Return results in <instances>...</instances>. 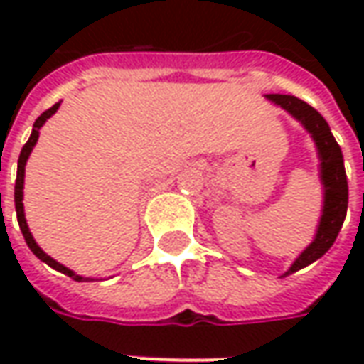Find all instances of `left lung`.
Returning <instances> with one entry per match:
<instances>
[{"instance_id":"8db88e82","label":"left lung","mask_w":364,"mask_h":364,"mask_svg":"<svg viewBox=\"0 0 364 364\" xmlns=\"http://www.w3.org/2000/svg\"><path fill=\"white\" fill-rule=\"evenodd\" d=\"M273 103L281 105L282 109L296 117L306 130L312 134L314 142L318 146L321 158V181L326 187V197H323V214H321L320 228L316 234V240L306 247L302 255L294 261V265L287 271L284 274H290L298 271V269L310 265L316 259H320L323 253L328 252L329 247L336 242L339 230L343 226L345 214H347V198H349V191H347V175H345L343 167V156H341V148L336 142V138L329 130L328 122L323 120L320 112L314 107L304 103L302 99L292 95H267Z\"/></svg>"}]
</instances>
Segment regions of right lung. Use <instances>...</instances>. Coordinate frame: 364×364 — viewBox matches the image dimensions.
Listing matches in <instances>:
<instances>
[{
  "label": "right lung",
  "instance_id": "right-lung-1",
  "mask_svg": "<svg viewBox=\"0 0 364 364\" xmlns=\"http://www.w3.org/2000/svg\"><path fill=\"white\" fill-rule=\"evenodd\" d=\"M60 103L52 105L48 111H44L38 119L35 120V127H33V134H31V138H28V142L23 146V150H21V156H19V164H17V181H15V210H17V220H19V228L21 232H23V237H25V242H27V245L31 247V252L35 253L36 257L41 261H44L46 265H50L52 269H56V271H60V273L68 274V277H72L74 281H90V279H83V277H80V274H75L74 271H70L68 267H64V265H60L58 261H54L52 257H48L46 253L36 245V242L33 240V236H31V232H28V226H27V220H25V213H23V183H25V164H27L28 159V154L33 151V148H35L36 140H38V130H41V127H43L44 122H46V119H50L54 112L58 111Z\"/></svg>",
  "mask_w": 364,
  "mask_h": 364
}]
</instances>
